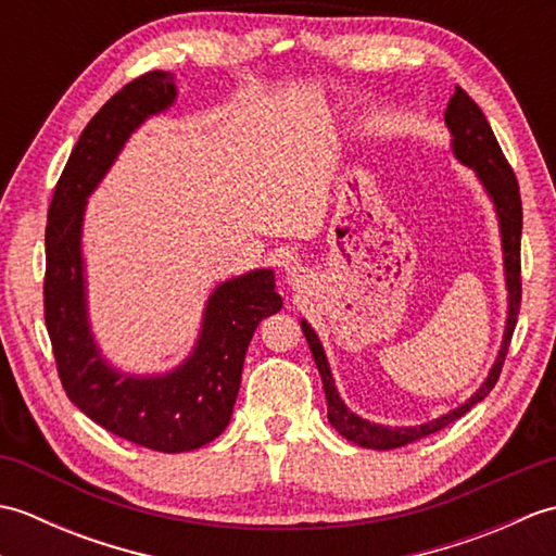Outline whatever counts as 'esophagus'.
<instances>
[{
    "instance_id": "1",
    "label": "esophagus",
    "mask_w": 556,
    "mask_h": 556,
    "mask_svg": "<svg viewBox=\"0 0 556 556\" xmlns=\"http://www.w3.org/2000/svg\"><path fill=\"white\" fill-rule=\"evenodd\" d=\"M303 279H305L303 269H291V271H289V285H291L293 289H301V287H303Z\"/></svg>"
}]
</instances>
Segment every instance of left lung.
<instances>
[{
  "mask_svg": "<svg viewBox=\"0 0 556 556\" xmlns=\"http://www.w3.org/2000/svg\"><path fill=\"white\" fill-rule=\"evenodd\" d=\"M444 124L452 134V152L454 157L466 164L476 172L478 181L485 188L488 198L492 200L494 212H497L500 222V236H502V255H504V279H506V325H504V337L502 346L497 351V358H494L492 368L470 399L464 404L456 406L454 410L444 413L440 418H432L428 422L410 425V428H389V425L370 422L361 416H356L346 404L344 399L339 396L332 370H329V363L325 356V349L320 344V337L315 334V329L301 320V329L305 334V341L313 351V358L317 363V370L323 377L325 396H327V418L332 422V428L339 430L341 437H346L349 442L365 446V448H396L410 444L416 440H422L437 430L446 428L448 422L464 416L470 408H473L478 401L485 399L492 387L497 384L502 365L506 358V351L511 344V334L516 327L518 308H521V229H523V207H521V195H518V181L506 162L504 152L494 138L492 128L485 119V114L478 108V104L466 96V90L456 86V92L446 104L444 112Z\"/></svg>",
  "mask_w": 556,
  "mask_h": 556,
  "instance_id": "left-lung-1",
  "label": "left lung"
}]
</instances>
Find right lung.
<instances>
[{
	"instance_id": "obj_1",
	"label": "right lung",
	"mask_w": 556,
	"mask_h": 556,
	"mask_svg": "<svg viewBox=\"0 0 556 556\" xmlns=\"http://www.w3.org/2000/svg\"><path fill=\"white\" fill-rule=\"evenodd\" d=\"M174 100L169 71H150L108 100L71 150L45 231V323L66 396L104 430L164 454L193 452L224 432L253 332L281 311L275 271L251 269L210 293L195 346L174 370L131 375L102 356L88 320L83 215L126 140Z\"/></svg>"
}]
</instances>
